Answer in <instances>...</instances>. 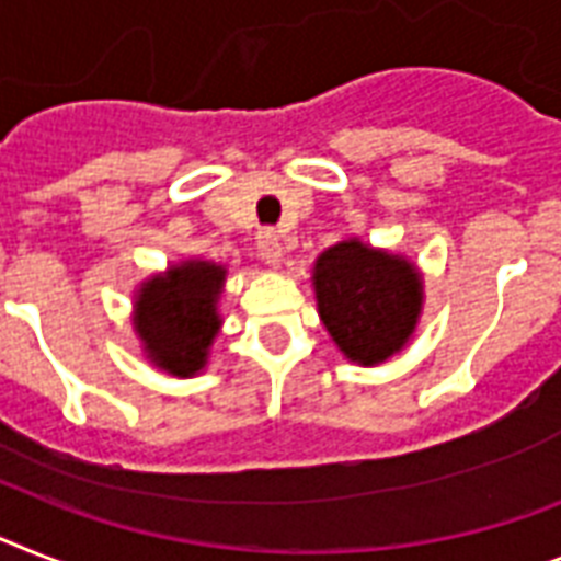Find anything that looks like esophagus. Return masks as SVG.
Returning <instances> with one entry per match:
<instances>
[{"label": "esophagus", "instance_id": "esophagus-1", "mask_svg": "<svg viewBox=\"0 0 561 561\" xmlns=\"http://www.w3.org/2000/svg\"><path fill=\"white\" fill-rule=\"evenodd\" d=\"M257 254H261L263 263H270L272 270H277L280 261H284V243H280V234L272 229L261 231V234H257Z\"/></svg>", "mask_w": 561, "mask_h": 561}]
</instances>
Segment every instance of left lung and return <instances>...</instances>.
<instances>
[{"label":"left lung","mask_w":561,"mask_h":561,"mask_svg":"<svg viewBox=\"0 0 561 561\" xmlns=\"http://www.w3.org/2000/svg\"><path fill=\"white\" fill-rule=\"evenodd\" d=\"M312 289L321 323L358 367H378L401 353L424 312L419 266L360 238L337 240L314 257Z\"/></svg>","instance_id":"1"}]
</instances>
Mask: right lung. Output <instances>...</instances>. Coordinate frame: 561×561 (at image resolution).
I'll use <instances>...</instances> for the list:
<instances>
[{
	"instance_id": "1",
	"label": "right lung",
	"mask_w": 561,
	"mask_h": 561,
	"mask_svg": "<svg viewBox=\"0 0 561 561\" xmlns=\"http://www.w3.org/2000/svg\"><path fill=\"white\" fill-rule=\"evenodd\" d=\"M226 277L224 263L186 257L134 289L131 327L148 364L174 378H194L208 367L215 337L224 330Z\"/></svg>"
}]
</instances>
